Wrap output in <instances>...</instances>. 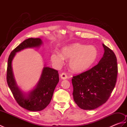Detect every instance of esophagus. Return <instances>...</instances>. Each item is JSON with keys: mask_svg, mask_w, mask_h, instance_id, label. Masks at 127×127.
Masks as SVG:
<instances>
[{"mask_svg": "<svg viewBox=\"0 0 127 127\" xmlns=\"http://www.w3.org/2000/svg\"><path fill=\"white\" fill-rule=\"evenodd\" d=\"M61 77L62 79L63 80H65L67 78H68V76H67V75L66 74V73H65V72H63V73H62L61 75Z\"/></svg>", "mask_w": 127, "mask_h": 127, "instance_id": "esophagus-1", "label": "esophagus"}]
</instances>
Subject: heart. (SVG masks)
Wrapping results in <instances>:
<instances>
[{"mask_svg":"<svg viewBox=\"0 0 127 127\" xmlns=\"http://www.w3.org/2000/svg\"><path fill=\"white\" fill-rule=\"evenodd\" d=\"M98 58V51L93 45L74 43L65 46L61 53L54 52L51 56V61L56 65L61 66L64 59H70L69 68L75 73H81L90 69Z\"/></svg>","mask_w":127,"mask_h":127,"instance_id":"1","label":"heart"}]
</instances>
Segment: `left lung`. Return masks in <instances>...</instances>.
<instances>
[{
	"mask_svg": "<svg viewBox=\"0 0 127 127\" xmlns=\"http://www.w3.org/2000/svg\"><path fill=\"white\" fill-rule=\"evenodd\" d=\"M102 46L104 53L98 64L72 79L74 100L83 110L95 109L105 103L116 83V57L108 47Z\"/></svg>",
	"mask_w": 127,
	"mask_h": 127,
	"instance_id": "left-lung-1",
	"label": "left lung"
}]
</instances>
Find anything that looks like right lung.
<instances>
[{
  "mask_svg": "<svg viewBox=\"0 0 127 127\" xmlns=\"http://www.w3.org/2000/svg\"><path fill=\"white\" fill-rule=\"evenodd\" d=\"M42 44V41L40 38L26 39L11 52L8 59L6 75L7 85L19 105L31 111H41L50 104L53 92L59 82L58 71L44 65L35 87L28 93H26L16 84L12 71V62L17 52L26 48L39 47Z\"/></svg>",
  "mask_w": 127,
  "mask_h": 127,
  "instance_id": "right-lung-1",
  "label": "right lung"
}]
</instances>
